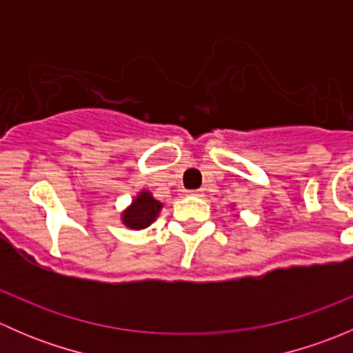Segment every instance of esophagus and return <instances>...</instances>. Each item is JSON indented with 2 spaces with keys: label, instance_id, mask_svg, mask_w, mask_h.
Instances as JSON below:
<instances>
[{
  "label": "esophagus",
  "instance_id": "34e87169",
  "mask_svg": "<svg viewBox=\"0 0 353 353\" xmlns=\"http://www.w3.org/2000/svg\"><path fill=\"white\" fill-rule=\"evenodd\" d=\"M188 194H191V196H203V190H194V191H188Z\"/></svg>",
  "mask_w": 353,
  "mask_h": 353
}]
</instances>
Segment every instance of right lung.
Segmentation results:
<instances>
[{
  "label": "right lung",
  "mask_w": 353,
  "mask_h": 353,
  "mask_svg": "<svg viewBox=\"0 0 353 353\" xmlns=\"http://www.w3.org/2000/svg\"><path fill=\"white\" fill-rule=\"evenodd\" d=\"M163 208L162 203L154 198L148 190L138 191V194L131 199L130 206L121 212V222L131 230H141L150 227L160 215Z\"/></svg>",
  "instance_id": "1"
}]
</instances>
